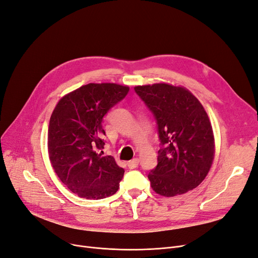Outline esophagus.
Wrapping results in <instances>:
<instances>
[{"instance_id":"34e87169","label":"esophagus","mask_w":258,"mask_h":258,"mask_svg":"<svg viewBox=\"0 0 258 258\" xmlns=\"http://www.w3.org/2000/svg\"><path fill=\"white\" fill-rule=\"evenodd\" d=\"M138 165H139V159L138 158H134L133 160L127 162V166L130 167L131 170L136 169V167H138Z\"/></svg>"}]
</instances>
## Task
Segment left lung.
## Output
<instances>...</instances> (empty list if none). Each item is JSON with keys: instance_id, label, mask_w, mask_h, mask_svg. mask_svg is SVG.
Returning <instances> with one entry per match:
<instances>
[{"instance_id": "left-lung-1", "label": "left lung", "mask_w": 258, "mask_h": 258, "mask_svg": "<svg viewBox=\"0 0 258 258\" xmlns=\"http://www.w3.org/2000/svg\"><path fill=\"white\" fill-rule=\"evenodd\" d=\"M157 123L160 149L148 177L162 196L181 195L203 182L214 159V135L198 99L187 89L165 83L135 87Z\"/></svg>"}]
</instances>
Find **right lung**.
Listing matches in <instances>:
<instances>
[{"label":"right lung","mask_w":258,"mask_h":258,"mask_svg":"<svg viewBox=\"0 0 258 258\" xmlns=\"http://www.w3.org/2000/svg\"><path fill=\"white\" fill-rule=\"evenodd\" d=\"M128 91L115 83H89L64 96L52 111L49 159L60 180L81 198L103 199L118 191L124 170L98 151L105 144L103 117Z\"/></svg>","instance_id":"obj_1"}]
</instances>
